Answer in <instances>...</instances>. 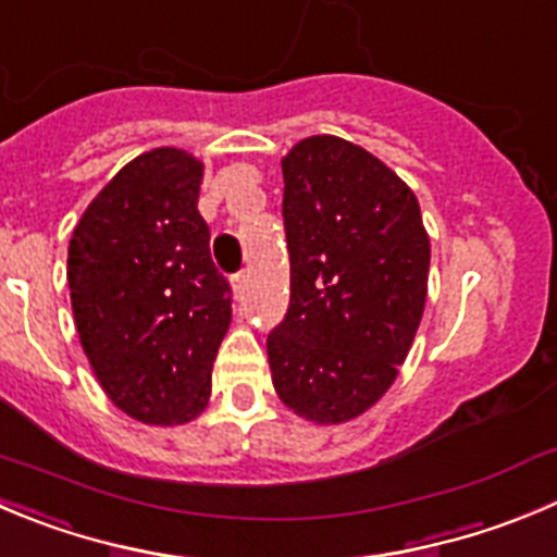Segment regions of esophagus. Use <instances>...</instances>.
I'll return each instance as SVG.
<instances>
[{"label": "esophagus", "mask_w": 557, "mask_h": 557, "mask_svg": "<svg viewBox=\"0 0 557 557\" xmlns=\"http://www.w3.org/2000/svg\"><path fill=\"white\" fill-rule=\"evenodd\" d=\"M246 282H248L246 273H237L235 278H232V289H235V298L237 300H240L243 293H246Z\"/></svg>", "instance_id": "34e87169"}]
</instances>
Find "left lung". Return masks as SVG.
Returning a JSON list of instances; mask_svg holds the SVG:
<instances>
[{
	"label": "left lung",
	"mask_w": 557,
	"mask_h": 557,
	"mask_svg": "<svg viewBox=\"0 0 557 557\" xmlns=\"http://www.w3.org/2000/svg\"><path fill=\"white\" fill-rule=\"evenodd\" d=\"M289 309L268 336L278 399L314 423L363 416L394 385L426 304L429 235L410 185L322 134L282 158Z\"/></svg>",
	"instance_id": "8db88e82"
}]
</instances>
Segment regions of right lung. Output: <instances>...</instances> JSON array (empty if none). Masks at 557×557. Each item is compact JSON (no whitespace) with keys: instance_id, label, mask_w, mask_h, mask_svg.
<instances>
[{"instance_id":"right-lung-1","label":"right lung","mask_w":557,"mask_h":557,"mask_svg":"<svg viewBox=\"0 0 557 557\" xmlns=\"http://www.w3.org/2000/svg\"><path fill=\"white\" fill-rule=\"evenodd\" d=\"M205 163L156 147L125 163L84 210L67 248V287L100 388L152 426L208 407L232 322L230 284L196 210Z\"/></svg>"}]
</instances>
